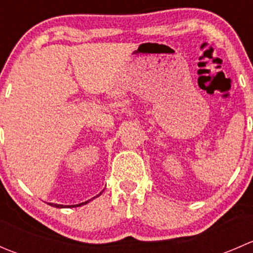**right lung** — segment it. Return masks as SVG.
<instances>
[{
    "instance_id": "obj_1",
    "label": "right lung",
    "mask_w": 253,
    "mask_h": 253,
    "mask_svg": "<svg viewBox=\"0 0 253 253\" xmlns=\"http://www.w3.org/2000/svg\"><path fill=\"white\" fill-rule=\"evenodd\" d=\"M101 195V192L99 193L98 196H100ZM98 196H96V197H98ZM93 198H95V197H93ZM91 200H89V201H85V202L84 203H79V205H75V206H63V205H55V203H50V206H52V207H56V208H73V207H81V206H83V205H86V203H89L90 202Z\"/></svg>"
}]
</instances>
